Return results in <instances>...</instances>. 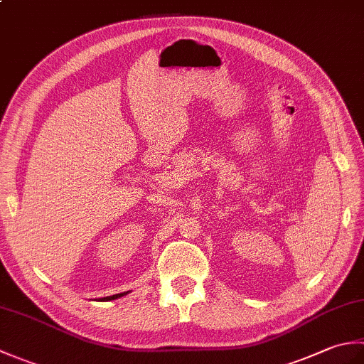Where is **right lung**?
<instances>
[{
  "mask_svg": "<svg viewBox=\"0 0 364 364\" xmlns=\"http://www.w3.org/2000/svg\"><path fill=\"white\" fill-rule=\"evenodd\" d=\"M122 296H125V292H122V294H115V296H109V297H103L102 300H114V299L122 297Z\"/></svg>",
  "mask_w": 364,
  "mask_h": 364,
  "instance_id": "add662e5",
  "label": "right lung"
}]
</instances>
